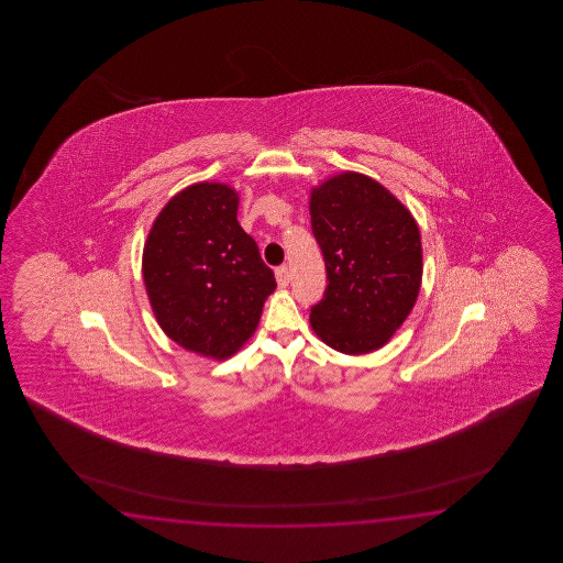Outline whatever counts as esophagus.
I'll return each mask as SVG.
<instances>
[{
    "label": "esophagus",
    "instance_id": "esophagus-1",
    "mask_svg": "<svg viewBox=\"0 0 563 563\" xmlns=\"http://www.w3.org/2000/svg\"><path fill=\"white\" fill-rule=\"evenodd\" d=\"M276 279L279 287H286L289 284V272H287L286 265H279L276 269Z\"/></svg>",
    "mask_w": 563,
    "mask_h": 563
}]
</instances>
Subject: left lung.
<instances>
[{
    "label": "left lung",
    "instance_id": "left-lung-1",
    "mask_svg": "<svg viewBox=\"0 0 563 563\" xmlns=\"http://www.w3.org/2000/svg\"><path fill=\"white\" fill-rule=\"evenodd\" d=\"M310 216L328 277L322 299L310 308L316 334L344 354L384 346L419 296L415 219L380 183L358 173L313 189Z\"/></svg>",
    "mask_w": 563,
    "mask_h": 563
}]
</instances>
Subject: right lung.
Returning <instances> with one entry per match:
<instances>
[{
	"label": "right lung",
	"mask_w": 563,
	"mask_h": 563,
	"mask_svg": "<svg viewBox=\"0 0 563 563\" xmlns=\"http://www.w3.org/2000/svg\"><path fill=\"white\" fill-rule=\"evenodd\" d=\"M156 322L179 346L223 360L255 332L274 272L238 221V195L199 183L156 217L143 253Z\"/></svg>",
	"instance_id": "right-lung-1"
}]
</instances>
